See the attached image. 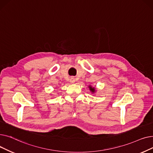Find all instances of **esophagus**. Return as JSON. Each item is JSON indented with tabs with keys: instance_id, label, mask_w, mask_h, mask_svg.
Listing matches in <instances>:
<instances>
[{
	"instance_id": "1",
	"label": "esophagus",
	"mask_w": 153,
	"mask_h": 153,
	"mask_svg": "<svg viewBox=\"0 0 153 153\" xmlns=\"http://www.w3.org/2000/svg\"><path fill=\"white\" fill-rule=\"evenodd\" d=\"M74 81H75V80H74V78H71V79H70V82H72V83H74Z\"/></svg>"
}]
</instances>
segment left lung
Here are the masks:
<instances>
[{"instance_id": "8db88e82", "label": "left lung", "mask_w": 153, "mask_h": 153, "mask_svg": "<svg viewBox=\"0 0 153 153\" xmlns=\"http://www.w3.org/2000/svg\"><path fill=\"white\" fill-rule=\"evenodd\" d=\"M89 88H90V90L92 91V92H95V88L92 87L91 86H90Z\"/></svg>"}]
</instances>
